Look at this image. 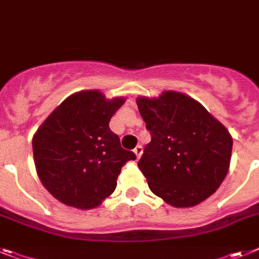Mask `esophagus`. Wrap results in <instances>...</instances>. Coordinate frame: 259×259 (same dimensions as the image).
Listing matches in <instances>:
<instances>
[{"label":"esophagus","mask_w":259,"mask_h":259,"mask_svg":"<svg viewBox=\"0 0 259 259\" xmlns=\"http://www.w3.org/2000/svg\"><path fill=\"white\" fill-rule=\"evenodd\" d=\"M142 153H143V147L141 146V145H138V146H137L136 149H134V154H136L138 159H140V156L142 155Z\"/></svg>","instance_id":"obj_1"}]
</instances>
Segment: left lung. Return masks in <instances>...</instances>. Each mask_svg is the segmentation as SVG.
Here are the masks:
<instances>
[{"instance_id": "obj_1", "label": "left lung", "mask_w": 259, "mask_h": 259, "mask_svg": "<svg viewBox=\"0 0 259 259\" xmlns=\"http://www.w3.org/2000/svg\"><path fill=\"white\" fill-rule=\"evenodd\" d=\"M137 105L151 134L138 162L151 192L177 208L197 205L216 192L232 156L227 127L184 93L138 97Z\"/></svg>"}]
</instances>
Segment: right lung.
<instances>
[{
    "mask_svg": "<svg viewBox=\"0 0 259 259\" xmlns=\"http://www.w3.org/2000/svg\"><path fill=\"white\" fill-rule=\"evenodd\" d=\"M123 97L81 91L67 97L32 137L38 177L52 196L69 207L92 209L110 196L121 168L137 158L109 129Z\"/></svg>",
    "mask_w": 259,
    "mask_h": 259,
    "instance_id": "right-lung-1",
    "label": "right lung"
}]
</instances>
